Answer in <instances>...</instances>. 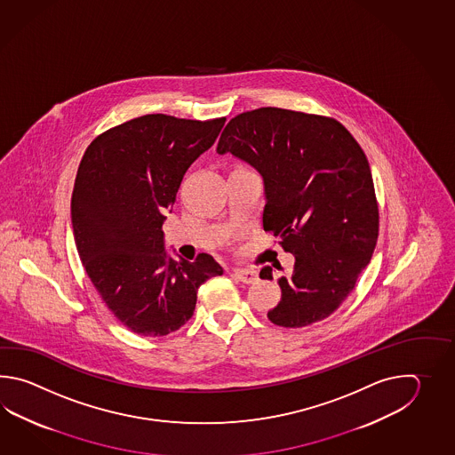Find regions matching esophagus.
Here are the masks:
<instances>
[{
  "label": "esophagus",
  "instance_id": "1",
  "mask_svg": "<svg viewBox=\"0 0 455 455\" xmlns=\"http://www.w3.org/2000/svg\"><path fill=\"white\" fill-rule=\"evenodd\" d=\"M232 275H234L237 280H241L242 283H245V284H251V283L257 280V271L253 270L235 268V270H232Z\"/></svg>",
  "mask_w": 455,
  "mask_h": 455
}]
</instances>
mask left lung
Here are the masks:
<instances>
[{"instance_id": "obj_1", "label": "left lung", "mask_w": 455, "mask_h": 455, "mask_svg": "<svg viewBox=\"0 0 455 455\" xmlns=\"http://www.w3.org/2000/svg\"><path fill=\"white\" fill-rule=\"evenodd\" d=\"M216 151L260 172L263 229L296 259L278 278L281 299L268 319L286 329L327 319L355 290L378 242V198L363 148L331 116L261 107L231 118ZM260 278L273 280V268L263 267Z\"/></svg>"}]
</instances>
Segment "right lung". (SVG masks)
<instances>
[{"mask_svg":"<svg viewBox=\"0 0 455 455\" xmlns=\"http://www.w3.org/2000/svg\"><path fill=\"white\" fill-rule=\"evenodd\" d=\"M224 122L138 116L96 136L77 167L71 223L79 259L100 299L133 333L180 329L194 315L198 288L223 275L208 253L195 261L165 255L163 213Z\"/></svg>","mask_w":455,"mask_h":455,"instance_id":"right-lung-1","label":"right lung"}]
</instances>
